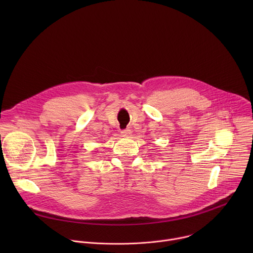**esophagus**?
I'll return each instance as SVG.
<instances>
[{
  "mask_svg": "<svg viewBox=\"0 0 253 253\" xmlns=\"http://www.w3.org/2000/svg\"><path fill=\"white\" fill-rule=\"evenodd\" d=\"M131 133H132V131L130 130V128H126V129L121 130V134H122L123 136H130Z\"/></svg>",
  "mask_w": 253,
  "mask_h": 253,
  "instance_id": "esophagus-1",
  "label": "esophagus"
}]
</instances>
